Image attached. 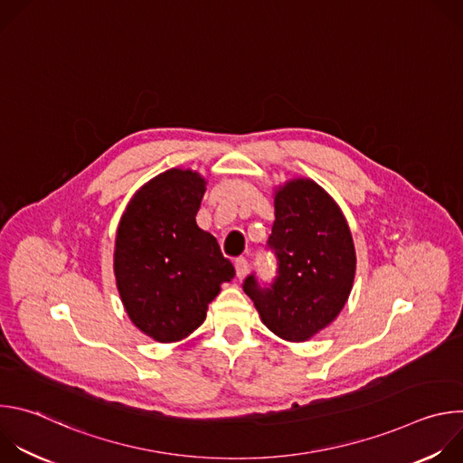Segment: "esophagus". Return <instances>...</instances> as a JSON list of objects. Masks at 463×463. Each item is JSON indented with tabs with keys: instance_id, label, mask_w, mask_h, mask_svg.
Instances as JSON below:
<instances>
[{
	"instance_id": "1",
	"label": "esophagus",
	"mask_w": 463,
	"mask_h": 463,
	"mask_svg": "<svg viewBox=\"0 0 463 463\" xmlns=\"http://www.w3.org/2000/svg\"><path fill=\"white\" fill-rule=\"evenodd\" d=\"M247 268H249V263H247L245 258H236V260H234V269H236V277H238V279H243V277H245Z\"/></svg>"
}]
</instances>
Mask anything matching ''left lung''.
Returning a JSON list of instances; mask_svg holds the SVG:
<instances>
[{"label": "left lung", "mask_w": 463, "mask_h": 463, "mask_svg": "<svg viewBox=\"0 0 463 463\" xmlns=\"http://www.w3.org/2000/svg\"><path fill=\"white\" fill-rule=\"evenodd\" d=\"M268 245L277 279L261 288L254 275L243 291L275 335L304 343L332 324L355 277V247L339 205L311 179H291L275 192V223Z\"/></svg>", "instance_id": "left-lung-1"}]
</instances>
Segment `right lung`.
I'll return each mask as SVG.
<instances>
[{
  "label": "right lung",
  "instance_id": "obj_1",
  "mask_svg": "<svg viewBox=\"0 0 463 463\" xmlns=\"http://www.w3.org/2000/svg\"><path fill=\"white\" fill-rule=\"evenodd\" d=\"M207 181L172 168L131 197L117 229L113 269L124 309L143 334L177 343L200 327L232 263L197 227Z\"/></svg>",
  "mask_w": 463,
  "mask_h": 463
}]
</instances>
